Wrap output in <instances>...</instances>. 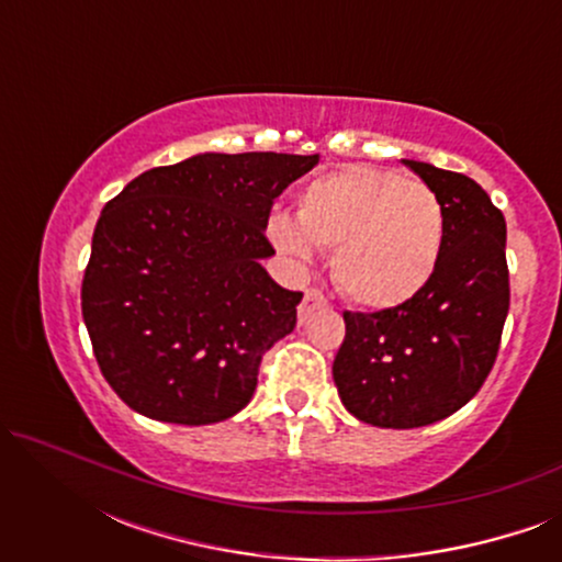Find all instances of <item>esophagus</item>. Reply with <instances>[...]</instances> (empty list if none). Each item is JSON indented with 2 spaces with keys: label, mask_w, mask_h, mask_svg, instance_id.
<instances>
[{
  "label": "esophagus",
  "mask_w": 562,
  "mask_h": 562,
  "mask_svg": "<svg viewBox=\"0 0 562 562\" xmlns=\"http://www.w3.org/2000/svg\"><path fill=\"white\" fill-rule=\"evenodd\" d=\"M325 306H327V299L322 296V291L310 289L304 294V302L299 304V322H302V325H304V322L312 317L314 310H325Z\"/></svg>",
  "instance_id": "esophagus-1"
}]
</instances>
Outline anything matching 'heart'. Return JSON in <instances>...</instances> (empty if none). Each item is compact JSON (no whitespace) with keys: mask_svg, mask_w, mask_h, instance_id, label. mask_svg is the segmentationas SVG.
I'll use <instances>...</instances> for the list:
<instances>
[{"mask_svg":"<svg viewBox=\"0 0 562 562\" xmlns=\"http://www.w3.org/2000/svg\"><path fill=\"white\" fill-rule=\"evenodd\" d=\"M268 240L296 263L333 248V279L368 310H394L437 271L445 212L435 191L386 168L322 173L296 194V217L276 212Z\"/></svg>","mask_w":562,"mask_h":562,"instance_id":"1","label":"heart"}]
</instances>
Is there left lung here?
<instances>
[{
    "label": "left lung",
    "mask_w": 562,
    "mask_h": 562,
    "mask_svg": "<svg viewBox=\"0 0 562 562\" xmlns=\"http://www.w3.org/2000/svg\"><path fill=\"white\" fill-rule=\"evenodd\" d=\"M445 212L437 271L394 310L345 312L333 379L345 409L373 427L440 422L479 394L509 314L506 222L463 173L406 160Z\"/></svg>",
    "instance_id": "1"
}]
</instances>
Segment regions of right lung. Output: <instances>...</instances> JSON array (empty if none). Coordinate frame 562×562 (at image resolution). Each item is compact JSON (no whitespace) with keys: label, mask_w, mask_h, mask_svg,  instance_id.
Wrapping results in <instances>:
<instances>
[{"label":"right lung","mask_w":562,"mask_h":562,"mask_svg":"<svg viewBox=\"0 0 562 562\" xmlns=\"http://www.w3.org/2000/svg\"><path fill=\"white\" fill-rule=\"evenodd\" d=\"M319 164L289 153H199L106 202L81 283L83 325L130 409L214 425L248 406L266 350L296 327L302 291L260 260L273 199Z\"/></svg>","instance_id":"1"}]
</instances>
